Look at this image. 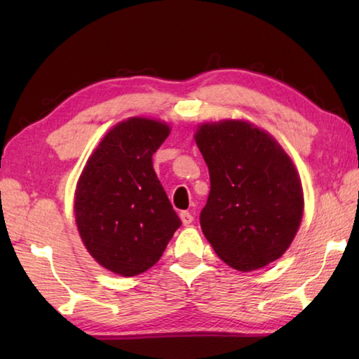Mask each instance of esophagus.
<instances>
[{
    "label": "esophagus",
    "instance_id": "obj_1",
    "mask_svg": "<svg viewBox=\"0 0 359 359\" xmlns=\"http://www.w3.org/2000/svg\"><path fill=\"white\" fill-rule=\"evenodd\" d=\"M180 220H182V223L185 224V226H188V224H191L193 223V215L190 214V212H187V210H184V212H180Z\"/></svg>",
    "mask_w": 359,
    "mask_h": 359
}]
</instances>
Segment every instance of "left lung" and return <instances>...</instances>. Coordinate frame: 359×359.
Returning a JSON list of instances; mask_svg holds the SVG:
<instances>
[{
	"label": "left lung",
	"mask_w": 359,
	"mask_h": 359,
	"mask_svg": "<svg viewBox=\"0 0 359 359\" xmlns=\"http://www.w3.org/2000/svg\"><path fill=\"white\" fill-rule=\"evenodd\" d=\"M194 141L210 175L199 222L215 253L244 272L280 258L304 210L291 158L274 137L244 120L204 123Z\"/></svg>",
	"instance_id": "1"
}]
</instances>
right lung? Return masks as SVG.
Masks as SVG:
<instances>
[{"instance_id": "1", "label": "right lung", "mask_w": 359, "mask_h": 359, "mask_svg": "<svg viewBox=\"0 0 359 359\" xmlns=\"http://www.w3.org/2000/svg\"><path fill=\"white\" fill-rule=\"evenodd\" d=\"M169 133V125L158 120L120 121L102 137L79 177V234L88 253L118 276L150 269L182 224L151 163Z\"/></svg>"}]
</instances>
